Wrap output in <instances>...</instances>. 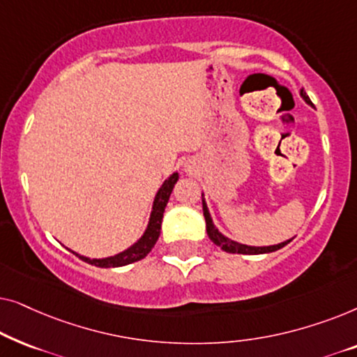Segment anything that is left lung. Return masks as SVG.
Instances as JSON below:
<instances>
[{
    "instance_id": "8db88e82",
    "label": "left lung",
    "mask_w": 357,
    "mask_h": 357,
    "mask_svg": "<svg viewBox=\"0 0 357 357\" xmlns=\"http://www.w3.org/2000/svg\"><path fill=\"white\" fill-rule=\"evenodd\" d=\"M301 97L307 102V104L312 105L309 96L305 94L304 89H301ZM202 197H203V195H202ZM203 214H204V221H206V232H208L209 238H211V241L216 243L218 247H221L222 250L227 252V253H242V255H260V253H270V252L280 250V248H282L291 242V241H286V242L278 243V245H270V247H252V245H245V243H238L236 241H231V238H227L226 236H222V234L218 231L216 226L213 224L211 214H209V211H208V206H206V203H204V198H203Z\"/></svg>"
}]
</instances>
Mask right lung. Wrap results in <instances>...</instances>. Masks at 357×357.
Instances as JSON below:
<instances>
[{
  "label": "right lung",
  "mask_w": 357,
  "mask_h": 357,
  "mask_svg": "<svg viewBox=\"0 0 357 357\" xmlns=\"http://www.w3.org/2000/svg\"><path fill=\"white\" fill-rule=\"evenodd\" d=\"M177 180H178V174L174 172L162 183V187L159 188V192L154 198L153 211H151L148 227H146V231L143 236H141L139 241L135 242L130 248H126L125 252L116 253V255L107 257V258H87V257L79 255V253H76V252H73V253H75L76 257H79L82 261L91 263V265H96L99 268L125 266V265H130V263L141 260V258H144L151 250H153V247L155 245V242H158V238L160 236V224H162L165 206H167L169 197H170V193H172L174 185L177 183Z\"/></svg>",
  "instance_id": "obj_1"
}]
</instances>
